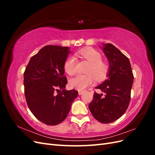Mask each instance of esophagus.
Listing matches in <instances>:
<instances>
[{
    "label": "esophagus",
    "instance_id": "esophagus-1",
    "mask_svg": "<svg viewBox=\"0 0 155 155\" xmlns=\"http://www.w3.org/2000/svg\"><path fill=\"white\" fill-rule=\"evenodd\" d=\"M83 92H84L83 91H78V94H79V95H81V94H82Z\"/></svg>",
    "mask_w": 155,
    "mask_h": 155
}]
</instances>
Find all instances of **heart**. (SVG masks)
<instances>
[{"mask_svg":"<svg viewBox=\"0 0 155 155\" xmlns=\"http://www.w3.org/2000/svg\"><path fill=\"white\" fill-rule=\"evenodd\" d=\"M78 54L89 63L85 72L86 74H79L72 78L69 81L72 88L82 90L91 85L94 81H104L109 72V66L102 61V56L97 51L91 49H82L78 51ZM76 60L74 56H70L64 63V69L68 75H74L76 72Z\"/></svg>","mask_w":155,"mask_h":155,"instance_id":"b5f03b06","label":"heart"}]
</instances>
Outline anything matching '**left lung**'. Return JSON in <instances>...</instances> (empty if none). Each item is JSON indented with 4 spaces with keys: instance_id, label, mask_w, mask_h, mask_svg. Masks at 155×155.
Returning <instances> with one entry per match:
<instances>
[{
    "instance_id": "8db88e82",
    "label": "left lung",
    "mask_w": 155,
    "mask_h": 155,
    "mask_svg": "<svg viewBox=\"0 0 155 155\" xmlns=\"http://www.w3.org/2000/svg\"><path fill=\"white\" fill-rule=\"evenodd\" d=\"M103 51L109 63L107 79L96 88L105 93L94 92L89 110L96 120L102 124L113 122L127 109L134 76L127 57L110 43L103 45Z\"/></svg>"
}]
</instances>
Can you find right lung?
<instances>
[{
  "instance_id": "right-lung-1",
  "label": "right lung",
  "mask_w": 155,
  "mask_h": 155,
  "mask_svg": "<svg viewBox=\"0 0 155 155\" xmlns=\"http://www.w3.org/2000/svg\"><path fill=\"white\" fill-rule=\"evenodd\" d=\"M68 47L47 45L32 56L24 72L25 94L30 111L41 122L55 125L65 120L78 95L67 91L64 63Z\"/></svg>"
}]
</instances>
